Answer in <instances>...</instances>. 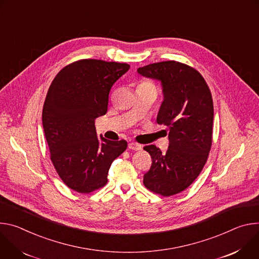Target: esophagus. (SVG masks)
I'll return each instance as SVG.
<instances>
[{
  "mask_svg": "<svg viewBox=\"0 0 259 259\" xmlns=\"http://www.w3.org/2000/svg\"><path fill=\"white\" fill-rule=\"evenodd\" d=\"M128 148L132 149V150H141L143 148V146L137 142H131L128 144Z\"/></svg>",
  "mask_w": 259,
  "mask_h": 259,
  "instance_id": "obj_1",
  "label": "esophagus"
}]
</instances>
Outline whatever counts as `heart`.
Wrapping results in <instances>:
<instances>
[{"label": "heart", "instance_id": "obj_1", "mask_svg": "<svg viewBox=\"0 0 259 259\" xmlns=\"http://www.w3.org/2000/svg\"><path fill=\"white\" fill-rule=\"evenodd\" d=\"M139 86H147V88H154V89H155V86H154L151 82H148V81H143V82H141V83L139 84Z\"/></svg>", "mask_w": 259, "mask_h": 259}]
</instances>
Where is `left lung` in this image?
I'll use <instances>...</instances> for the list:
<instances>
[{"label":"left lung","mask_w":259,"mask_h":259,"mask_svg":"<svg viewBox=\"0 0 259 259\" xmlns=\"http://www.w3.org/2000/svg\"><path fill=\"white\" fill-rule=\"evenodd\" d=\"M138 73L161 82L163 102L156 121L167 126L169 141L164 154L155 145L144 147L152 164L143 183L157 194L170 196L185 190L207 162L213 134L212 95L204 77L179 62L151 64Z\"/></svg>","instance_id":"left-lung-1"}]
</instances>
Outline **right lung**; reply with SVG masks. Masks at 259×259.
Here are the masks:
<instances>
[{
  "label": "right lung",
  "instance_id": "1",
  "mask_svg": "<svg viewBox=\"0 0 259 259\" xmlns=\"http://www.w3.org/2000/svg\"><path fill=\"white\" fill-rule=\"evenodd\" d=\"M128 69L124 63L80 60L61 70L48 90L42 123L50 159L79 193L105 186L111 163L127 147L124 140L98 138L95 120L107 113L112 85Z\"/></svg>",
  "mask_w": 259,
  "mask_h": 259
}]
</instances>
